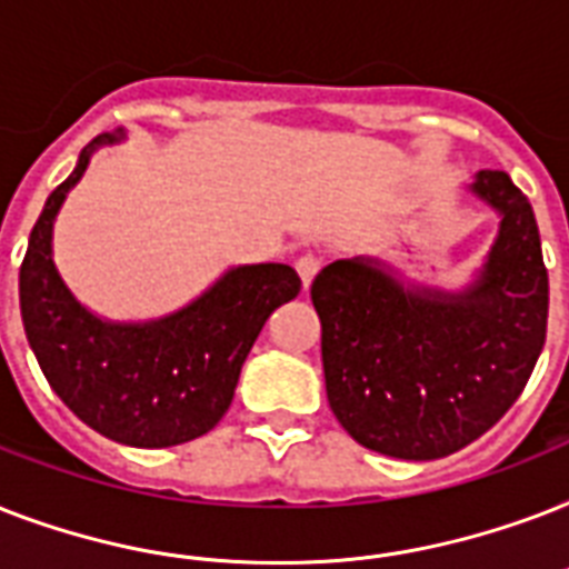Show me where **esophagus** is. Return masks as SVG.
Here are the masks:
<instances>
[{
  "label": "esophagus",
  "instance_id": "1",
  "mask_svg": "<svg viewBox=\"0 0 569 569\" xmlns=\"http://www.w3.org/2000/svg\"><path fill=\"white\" fill-rule=\"evenodd\" d=\"M319 266H321V259L316 257V253H301V257L295 259V268H298V277H301L303 289L310 286V280L316 277Z\"/></svg>",
  "mask_w": 569,
  "mask_h": 569
}]
</instances>
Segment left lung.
Returning <instances> with one entry per match:
<instances>
[{
    "label": "left lung",
    "mask_w": 569,
    "mask_h": 569,
    "mask_svg": "<svg viewBox=\"0 0 569 569\" xmlns=\"http://www.w3.org/2000/svg\"><path fill=\"white\" fill-rule=\"evenodd\" d=\"M499 236L463 292L407 286L378 259H337L310 286L339 425L366 449L433 460L493 428L547 339L549 277L531 203L505 171H478Z\"/></svg>",
    "instance_id": "obj_1"
}]
</instances>
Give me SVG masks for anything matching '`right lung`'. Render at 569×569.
I'll list each match as a JSON object with an SVG mask.
<instances>
[{
  "label": "right lung",
  "mask_w": 569,
  "mask_h": 569,
  "mask_svg": "<svg viewBox=\"0 0 569 569\" xmlns=\"http://www.w3.org/2000/svg\"><path fill=\"white\" fill-rule=\"evenodd\" d=\"M97 136L73 173L47 197L20 266L26 339L56 396L93 431L123 446L168 449L221 422L266 319L301 292L283 262L230 268L189 307L156 321H109L84 310L52 262V223L82 180Z\"/></svg>",
  "instance_id": "1"
}]
</instances>
